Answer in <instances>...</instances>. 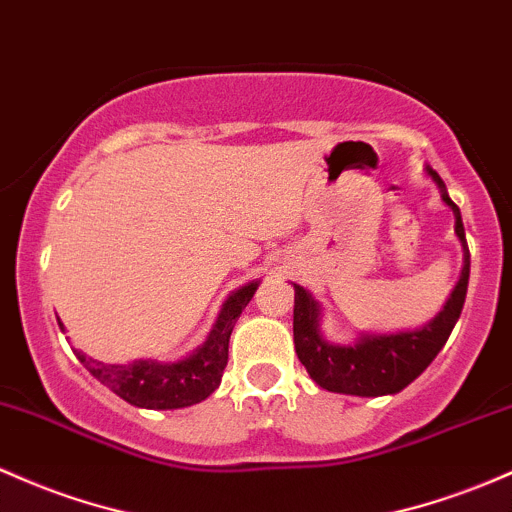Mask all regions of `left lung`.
<instances>
[{"instance_id": "1", "label": "left lung", "mask_w": 512, "mask_h": 512, "mask_svg": "<svg viewBox=\"0 0 512 512\" xmlns=\"http://www.w3.org/2000/svg\"><path fill=\"white\" fill-rule=\"evenodd\" d=\"M428 174L442 189V199L457 218V235L464 245V269L449 296L445 311L425 328L413 333L396 335H367L357 345L340 347L330 345L318 333V306L303 286L294 284V345L296 355L311 379L323 389L350 396H386L406 389L413 379L428 369V364L445 347V342L457 323L464 308L466 286H469L471 255L464 238V223L459 206L449 199L445 182L440 174L430 170Z\"/></svg>"}]
</instances>
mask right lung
I'll use <instances>...</instances> for the list:
<instances>
[{
  "label": "right lung",
  "instance_id": "add662e5",
  "mask_svg": "<svg viewBox=\"0 0 512 512\" xmlns=\"http://www.w3.org/2000/svg\"><path fill=\"white\" fill-rule=\"evenodd\" d=\"M257 282L243 286L223 303V311L213 325L209 340L192 357L182 362L162 364L155 359H140L133 364H101L97 359L77 352V359L87 372L109 386L116 396L131 406L150 411H172L204 401L221 384L223 369L228 364V340L235 320L255 294ZM60 323V320H58Z\"/></svg>",
  "mask_w": 512,
  "mask_h": 512
}]
</instances>
